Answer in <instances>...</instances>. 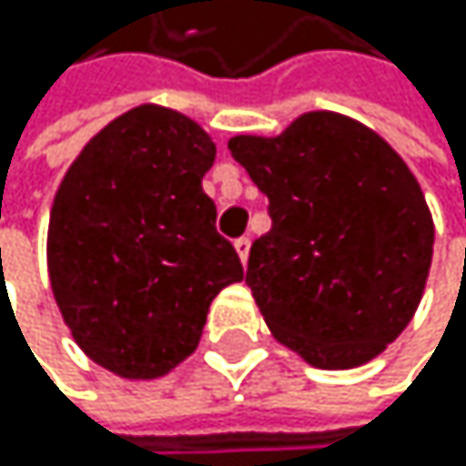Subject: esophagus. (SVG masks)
Returning <instances> with one entry per match:
<instances>
[{"instance_id":"obj_1","label":"esophagus","mask_w":466,"mask_h":466,"mask_svg":"<svg viewBox=\"0 0 466 466\" xmlns=\"http://www.w3.org/2000/svg\"><path fill=\"white\" fill-rule=\"evenodd\" d=\"M235 248H238V254H240V262L246 265V262H248V251H251V238H238V240H235Z\"/></svg>"}]
</instances>
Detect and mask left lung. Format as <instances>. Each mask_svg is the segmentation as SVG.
I'll return each mask as SVG.
<instances>
[{"label": "left lung", "instance_id": "1", "mask_svg": "<svg viewBox=\"0 0 466 466\" xmlns=\"http://www.w3.org/2000/svg\"><path fill=\"white\" fill-rule=\"evenodd\" d=\"M231 156L268 195L246 285L265 324L319 369H352L405 329L425 290L433 220L402 158L363 125L313 111Z\"/></svg>", "mask_w": 466, "mask_h": 466}]
</instances>
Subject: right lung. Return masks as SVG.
Returning a JSON list of instances; mask_svg holds the SVG:
<instances>
[{"instance_id":"1","label":"right lung","mask_w":466,"mask_h":466,"mask_svg":"<svg viewBox=\"0 0 466 466\" xmlns=\"http://www.w3.org/2000/svg\"><path fill=\"white\" fill-rule=\"evenodd\" d=\"M212 139L170 108L116 116L75 158L49 215V282L77 347L119 378L195 352L212 299L243 279L201 178Z\"/></svg>"}]
</instances>
